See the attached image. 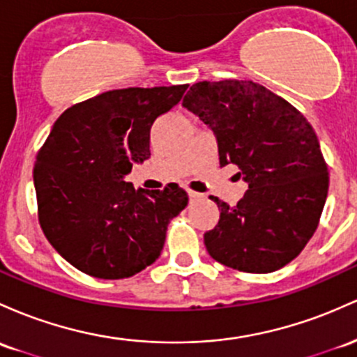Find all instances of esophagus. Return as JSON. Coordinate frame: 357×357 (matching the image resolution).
<instances>
[{
    "label": "esophagus",
    "instance_id": "34e87169",
    "mask_svg": "<svg viewBox=\"0 0 357 357\" xmlns=\"http://www.w3.org/2000/svg\"><path fill=\"white\" fill-rule=\"evenodd\" d=\"M188 197H190L191 202H198V199H203L205 198V195L203 193H197V191H188Z\"/></svg>",
    "mask_w": 357,
    "mask_h": 357
}]
</instances>
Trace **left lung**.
I'll list each match as a JSON object with an SVG mask.
<instances>
[{"label":"left lung","instance_id":"obj_1","mask_svg":"<svg viewBox=\"0 0 357 357\" xmlns=\"http://www.w3.org/2000/svg\"><path fill=\"white\" fill-rule=\"evenodd\" d=\"M213 132L220 166L236 164L249 185L203 236L215 261L245 273H273L310 241L328 191L319 139L287 100L252 81H202L183 100Z\"/></svg>","mask_w":357,"mask_h":357}]
</instances>
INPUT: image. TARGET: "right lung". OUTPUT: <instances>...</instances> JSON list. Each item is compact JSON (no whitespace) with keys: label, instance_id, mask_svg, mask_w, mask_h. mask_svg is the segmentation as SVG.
<instances>
[{"label":"right lung","instance_id":"obj_1","mask_svg":"<svg viewBox=\"0 0 357 357\" xmlns=\"http://www.w3.org/2000/svg\"><path fill=\"white\" fill-rule=\"evenodd\" d=\"M188 84L101 93L62 113L33 167L38 222L74 268L130 278L160 256L167 223L188 205L178 185L135 190L125 176L151 158V127Z\"/></svg>","mask_w":357,"mask_h":357}]
</instances>
